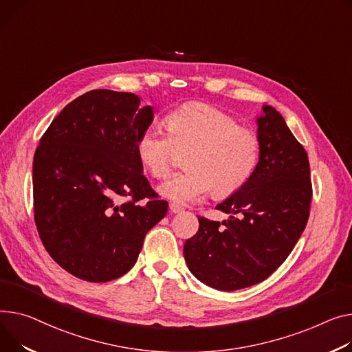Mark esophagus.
Segmentation results:
<instances>
[{"label":"esophagus","mask_w":352,"mask_h":352,"mask_svg":"<svg viewBox=\"0 0 352 352\" xmlns=\"http://www.w3.org/2000/svg\"><path fill=\"white\" fill-rule=\"evenodd\" d=\"M170 209H171V212H174V214H178V212H182L184 210V208L181 206V205H178V204H175V202H173V204H170Z\"/></svg>","instance_id":"obj_1"}]
</instances>
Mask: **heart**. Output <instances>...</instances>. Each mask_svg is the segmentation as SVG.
<instances>
[{
	"instance_id": "1",
	"label": "heart",
	"mask_w": 352,
	"mask_h": 352,
	"mask_svg": "<svg viewBox=\"0 0 352 352\" xmlns=\"http://www.w3.org/2000/svg\"><path fill=\"white\" fill-rule=\"evenodd\" d=\"M168 133L148 126L140 133L138 158L154 178H166L177 161V148L190 150L185 173L162 182L160 192L175 202H195L210 190L218 198L239 191L256 170L261 140L232 116L204 103L184 104L167 116Z\"/></svg>"
}]
</instances>
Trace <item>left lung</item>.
Listing matches in <instances>:
<instances>
[{"instance_id":"1","label":"left lung","mask_w":352,"mask_h":352,"mask_svg":"<svg viewBox=\"0 0 352 352\" xmlns=\"http://www.w3.org/2000/svg\"><path fill=\"white\" fill-rule=\"evenodd\" d=\"M256 119L261 157L239 191L217 205L229 214L221 226L198 218L184 245L190 272L209 287L233 292L263 282L282 265L307 225L311 202L306 150L283 116L265 104Z\"/></svg>"}]
</instances>
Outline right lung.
<instances>
[{
  "label": "right lung",
  "instance_id": "1",
  "mask_svg": "<svg viewBox=\"0 0 352 352\" xmlns=\"http://www.w3.org/2000/svg\"><path fill=\"white\" fill-rule=\"evenodd\" d=\"M138 106L134 93L90 90L55 117L34 155L41 241L60 267L86 282L126 274L147 232L167 214L135 148L154 111ZM120 197L129 201L120 206Z\"/></svg>",
  "mask_w": 352,
  "mask_h": 352
}]
</instances>
